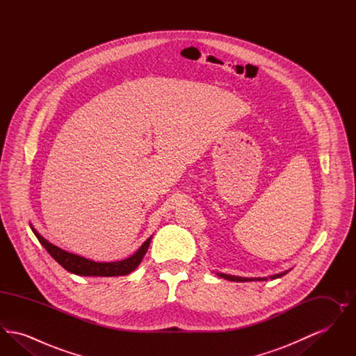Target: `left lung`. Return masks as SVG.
<instances>
[{
  "label": "left lung",
  "mask_w": 356,
  "mask_h": 356,
  "mask_svg": "<svg viewBox=\"0 0 356 356\" xmlns=\"http://www.w3.org/2000/svg\"><path fill=\"white\" fill-rule=\"evenodd\" d=\"M288 271L282 272V273H276V275H271L270 279H277V277H282L283 275H286ZM220 277H224L227 280H231V282H252V280H267V277H240V276H234V275H227V273H218Z\"/></svg>",
  "instance_id": "8db88e82"
}]
</instances>
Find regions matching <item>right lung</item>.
<instances>
[{
    "label": "right lung",
    "instance_id": "obj_1",
    "mask_svg": "<svg viewBox=\"0 0 356 356\" xmlns=\"http://www.w3.org/2000/svg\"><path fill=\"white\" fill-rule=\"evenodd\" d=\"M32 231L38 238V241L42 244V247L61 267H64L67 271L72 272L74 275H80V276H122V275L131 273L141 263L144 254L148 251V247L152 238V236L147 238L135 254L129 256L128 259H124L120 261H111V263H99V261L85 259L79 254H70L68 251H64L53 245L47 238L41 236L33 227H32Z\"/></svg>",
    "mask_w": 356,
    "mask_h": 356
}]
</instances>
